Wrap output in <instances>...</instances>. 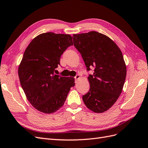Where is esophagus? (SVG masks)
Instances as JSON below:
<instances>
[{"mask_svg": "<svg viewBox=\"0 0 148 148\" xmlns=\"http://www.w3.org/2000/svg\"><path fill=\"white\" fill-rule=\"evenodd\" d=\"M79 78H80V76H79V75H76L75 77V79H78Z\"/></svg>", "mask_w": 148, "mask_h": 148, "instance_id": "1", "label": "esophagus"}]
</instances>
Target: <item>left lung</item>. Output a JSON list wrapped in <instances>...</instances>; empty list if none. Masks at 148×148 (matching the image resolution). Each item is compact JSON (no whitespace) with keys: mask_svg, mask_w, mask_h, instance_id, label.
Masks as SVG:
<instances>
[{"mask_svg":"<svg viewBox=\"0 0 148 148\" xmlns=\"http://www.w3.org/2000/svg\"><path fill=\"white\" fill-rule=\"evenodd\" d=\"M73 39L87 70L95 68L93 75L88 77L90 88L83 96V101L94 112H104L115 104L122 91L127 67L122 51L110 38L96 31L74 34Z\"/></svg>","mask_w":148,"mask_h":148,"instance_id":"left-lung-1","label":"left lung"}]
</instances>
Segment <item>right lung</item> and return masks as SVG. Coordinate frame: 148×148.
<instances>
[{"label":"right lung","mask_w":148,"mask_h":148,"mask_svg":"<svg viewBox=\"0 0 148 148\" xmlns=\"http://www.w3.org/2000/svg\"><path fill=\"white\" fill-rule=\"evenodd\" d=\"M73 45L70 34L48 32L35 37L26 47L18 67L21 86L34 108L52 114L63 106L75 78L56 75L62 53Z\"/></svg>","instance_id":"obj_1"}]
</instances>
